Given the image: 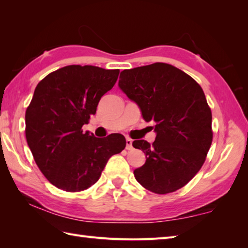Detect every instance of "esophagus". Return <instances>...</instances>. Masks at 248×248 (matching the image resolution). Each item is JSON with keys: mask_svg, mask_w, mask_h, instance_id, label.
Returning <instances> with one entry per match:
<instances>
[{"mask_svg": "<svg viewBox=\"0 0 248 248\" xmlns=\"http://www.w3.org/2000/svg\"><path fill=\"white\" fill-rule=\"evenodd\" d=\"M125 149L127 150H132L133 146H132V140L131 139H125Z\"/></svg>", "mask_w": 248, "mask_h": 248, "instance_id": "obj_1", "label": "esophagus"}]
</instances>
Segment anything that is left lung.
Wrapping results in <instances>:
<instances>
[{
    "instance_id": "8db88e82",
    "label": "left lung",
    "mask_w": 248,
    "mask_h": 248,
    "mask_svg": "<svg viewBox=\"0 0 248 248\" xmlns=\"http://www.w3.org/2000/svg\"><path fill=\"white\" fill-rule=\"evenodd\" d=\"M119 88L155 123V140H134L146 155L134 177L156 194L175 192L202 168L212 144V114L202 88L186 72L164 62L120 72Z\"/></svg>"
}]
</instances>
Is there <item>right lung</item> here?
Instances as JSON below:
<instances>
[{"instance_id": "right-lung-1", "label": "right lung", "mask_w": 248, "mask_h": 248, "mask_svg": "<svg viewBox=\"0 0 248 248\" xmlns=\"http://www.w3.org/2000/svg\"><path fill=\"white\" fill-rule=\"evenodd\" d=\"M118 75L119 69L71 65L49 73L36 86L25 112V136L37 166L56 187H91L109 157L124 149V135L99 139L82 130Z\"/></svg>"}]
</instances>
